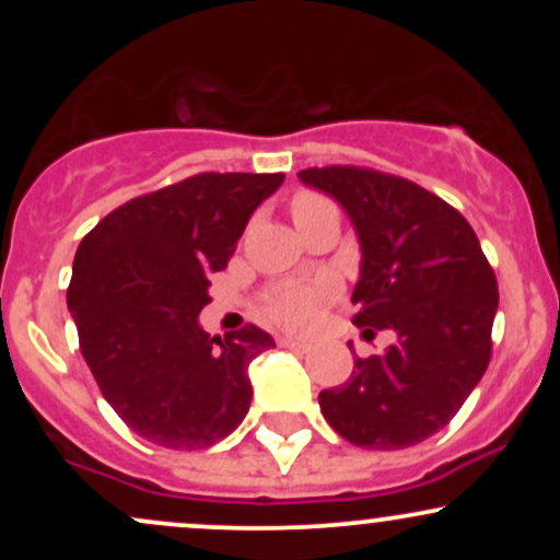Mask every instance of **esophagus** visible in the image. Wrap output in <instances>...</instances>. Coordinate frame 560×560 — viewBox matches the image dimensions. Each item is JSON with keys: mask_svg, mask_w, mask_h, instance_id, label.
Segmentation results:
<instances>
[{"mask_svg": "<svg viewBox=\"0 0 560 560\" xmlns=\"http://www.w3.org/2000/svg\"><path fill=\"white\" fill-rule=\"evenodd\" d=\"M279 347H287V350H294V352L311 350V345L300 342V339H292V337H279Z\"/></svg>", "mask_w": 560, "mask_h": 560, "instance_id": "1", "label": "esophagus"}]
</instances>
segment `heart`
Segmentation results:
<instances>
[{"instance_id":"heart-1","label":"heart","mask_w":560,"mask_h":560,"mask_svg":"<svg viewBox=\"0 0 560 560\" xmlns=\"http://www.w3.org/2000/svg\"><path fill=\"white\" fill-rule=\"evenodd\" d=\"M326 199L313 195V191H300L292 199V218L313 213V210L326 208ZM331 298V284L324 281H294V284H281L273 287L271 292H266L260 307L262 316L273 320L276 326H284L289 331H305L316 324L320 307L326 305V300Z\"/></svg>"}]
</instances>
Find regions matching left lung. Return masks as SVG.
Returning <instances> with one entry per match:
<instances>
[{"instance_id":"obj_1","label":"left lung","mask_w":560,"mask_h":560,"mask_svg":"<svg viewBox=\"0 0 560 560\" xmlns=\"http://www.w3.org/2000/svg\"><path fill=\"white\" fill-rule=\"evenodd\" d=\"M300 182L347 210L361 240L352 324L395 345L355 358L342 387L324 389V419L371 450L419 445L445 429L492 358L498 279L468 221L402 176L358 165L305 168Z\"/></svg>"}]
</instances>
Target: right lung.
I'll list each match as a JSON object with an SVG mask.
<instances>
[{"label": "right lung", "instance_id": "right-lung-1", "mask_svg": "<svg viewBox=\"0 0 560 560\" xmlns=\"http://www.w3.org/2000/svg\"><path fill=\"white\" fill-rule=\"evenodd\" d=\"M284 173H197L128 199L75 249L68 311L105 400L152 445L202 450L240 427L247 365L273 339L247 324L199 329L210 276L223 271L249 215Z\"/></svg>", "mask_w": 560, "mask_h": 560}]
</instances>
